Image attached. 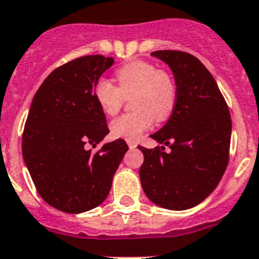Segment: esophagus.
I'll return each mask as SVG.
<instances>
[{"instance_id":"obj_1","label":"esophagus","mask_w":259,"mask_h":259,"mask_svg":"<svg viewBox=\"0 0 259 259\" xmlns=\"http://www.w3.org/2000/svg\"><path fill=\"white\" fill-rule=\"evenodd\" d=\"M127 146H129L130 149H134V147H137V142L136 141H127Z\"/></svg>"}]
</instances>
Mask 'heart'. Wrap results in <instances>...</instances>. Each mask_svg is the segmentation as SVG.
<instances>
[{
  "label": "heart",
  "instance_id": "heart-1",
  "mask_svg": "<svg viewBox=\"0 0 259 259\" xmlns=\"http://www.w3.org/2000/svg\"><path fill=\"white\" fill-rule=\"evenodd\" d=\"M116 77L118 87L105 77H100L93 85L97 105L108 116L118 112L125 97L133 96V112L110 122L113 137L136 141L151 127L154 118L163 121L170 117L178 97L177 84L170 73L153 63L136 60L117 69Z\"/></svg>",
  "mask_w": 259,
  "mask_h": 259
}]
</instances>
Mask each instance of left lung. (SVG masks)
Returning a JSON list of instances; mask_svg holds the SVG:
<instances>
[{"label":"left lung","mask_w":259,"mask_h":259,"mask_svg":"<svg viewBox=\"0 0 259 259\" xmlns=\"http://www.w3.org/2000/svg\"><path fill=\"white\" fill-rule=\"evenodd\" d=\"M151 55L168 64L178 97L166 125L150 136L163 146H138L145 156L141 184L156 205L190 209L213 192L225 172L232 136L230 113L213 76L197 58L171 50ZM164 146L171 151L166 153Z\"/></svg>","instance_id":"left-lung-1"}]
</instances>
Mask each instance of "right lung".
I'll list each match as a JSON object with an SVG mask.
<instances>
[{
    "label": "right lung",
    "mask_w": 259,
    "mask_h": 259,
    "mask_svg": "<svg viewBox=\"0 0 259 259\" xmlns=\"http://www.w3.org/2000/svg\"><path fill=\"white\" fill-rule=\"evenodd\" d=\"M114 63L88 55L54 69L36 91L22 136V155L46 203L66 213L99 207L109 195L125 153L123 140L87 150L109 133L93 85Z\"/></svg>",
    "instance_id": "obj_1"
}]
</instances>
